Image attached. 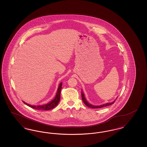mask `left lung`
<instances>
[{
	"label": "left lung",
	"mask_w": 147,
	"mask_h": 147,
	"mask_svg": "<svg viewBox=\"0 0 147 147\" xmlns=\"http://www.w3.org/2000/svg\"><path fill=\"white\" fill-rule=\"evenodd\" d=\"M82 100H83V101L84 103V104L87 106L88 107H90V108H92V109H97V108H101V107H106V106H110V105H112L113 104L115 101H113L112 102H109V103H107V104H105L104 105H100V106H94V105H91L89 103H88L86 101V100L85 99V96H84V94H83V92H82Z\"/></svg>",
	"instance_id": "obj_1"
}]
</instances>
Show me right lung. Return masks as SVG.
Instances as JSON below:
<instances>
[{"label": "right lung", "mask_w": 147, "mask_h": 147, "mask_svg": "<svg viewBox=\"0 0 147 147\" xmlns=\"http://www.w3.org/2000/svg\"><path fill=\"white\" fill-rule=\"evenodd\" d=\"M62 83H61L59 85L58 89L57 90V92L56 94L55 98L51 101L50 102L46 104V105H40V106H32V105H29L28 104H26V102H24V104L28 105V106L31 107L32 109H35L36 110H49L53 108H55L57 105L58 104L59 101L60 100L61 98V91L62 89Z\"/></svg>", "instance_id": "obj_1"}]
</instances>
